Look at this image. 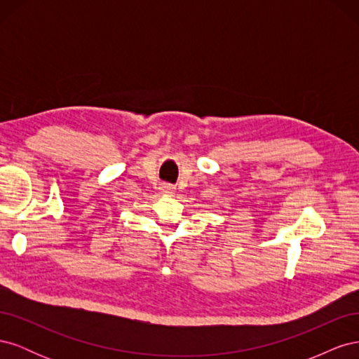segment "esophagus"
I'll return each mask as SVG.
<instances>
[{
    "label": "esophagus",
    "mask_w": 359,
    "mask_h": 359,
    "mask_svg": "<svg viewBox=\"0 0 359 359\" xmlns=\"http://www.w3.org/2000/svg\"><path fill=\"white\" fill-rule=\"evenodd\" d=\"M161 193L163 194H173L175 193V186H172V184H161Z\"/></svg>",
    "instance_id": "34e87169"
}]
</instances>
